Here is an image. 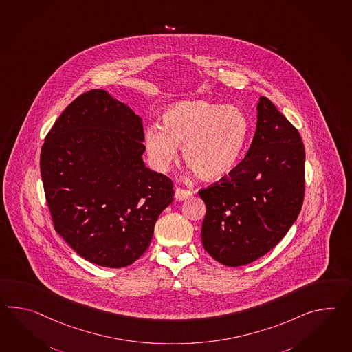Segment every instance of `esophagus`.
<instances>
[{"label": "esophagus", "instance_id": "obj_1", "mask_svg": "<svg viewBox=\"0 0 352 352\" xmlns=\"http://www.w3.org/2000/svg\"><path fill=\"white\" fill-rule=\"evenodd\" d=\"M190 195H192V192L188 190V189H183V188H177L175 189V199L177 201H183V199H186V198L190 197Z\"/></svg>", "mask_w": 352, "mask_h": 352}]
</instances>
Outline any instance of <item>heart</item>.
Here are the masks:
<instances>
[{"label": "heart", "mask_w": 352, "mask_h": 352, "mask_svg": "<svg viewBox=\"0 0 352 352\" xmlns=\"http://www.w3.org/2000/svg\"><path fill=\"white\" fill-rule=\"evenodd\" d=\"M164 126L145 129L144 144L151 165L165 172L183 146L186 164L206 180L225 178L243 157L250 120L237 106L208 101L183 102L168 109Z\"/></svg>", "instance_id": "heart-1"}]
</instances>
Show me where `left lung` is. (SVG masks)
Segmentation results:
<instances>
[{
    "label": "left lung",
    "mask_w": 352,
    "mask_h": 352,
    "mask_svg": "<svg viewBox=\"0 0 352 352\" xmlns=\"http://www.w3.org/2000/svg\"><path fill=\"white\" fill-rule=\"evenodd\" d=\"M305 151L297 129L260 97L250 148L232 172L199 189L202 243L226 266L250 264L289 231L305 199Z\"/></svg>",
    "instance_id": "1"
}]
</instances>
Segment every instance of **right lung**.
I'll return each mask as SVG.
<instances>
[{"mask_svg":"<svg viewBox=\"0 0 352 352\" xmlns=\"http://www.w3.org/2000/svg\"><path fill=\"white\" fill-rule=\"evenodd\" d=\"M139 115L103 89L67 106L45 136L40 173L55 231L82 258L106 267L146 251L173 182L145 166Z\"/></svg>","mask_w":352,"mask_h":352,"instance_id":"1","label":"right lung"}]
</instances>
